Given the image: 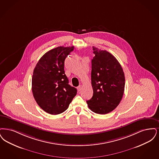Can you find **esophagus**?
I'll use <instances>...</instances> for the list:
<instances>
[{"label": "esophagus", "instance_id": "obj_1", "mask_svg": "<svg viewBox=\"0 0 159 159\" xmlns=\"http://www.w3.org/2000/svg\"><path fill=\"white\" fill-rule=\"evenodd\" d=\"M81 89H82V86H81V85H79V86L77 87V89H78V91H81Z\"/></svg>", "mask_w": 159, "mask_h": 159}]
</instances>
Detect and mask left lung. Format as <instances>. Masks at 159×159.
Listing matches in <instances>:
<instances>
[{
  "label": "left lung",
  "instance_id": "obj_1",
  "mask_svg": "<svg viewBox=\"0 0 159 159\" xmlns=\"http://www.w3.org/2000/svg\"><path fill=\"white\" fill-rule=\"evenodd\" d=\"M95 56L91 61L93 96L87 101L90 110L104 115L113 111L123 97L124 72L117 59L106 50L93 47Z\"/></svg>",
  "mask_w": 159,
  "mask_h": 159
}]
</instances>
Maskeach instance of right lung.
<instances>
[{"label": "right lung", "instance_id": "1", "mask_svg": "<svg viewBox=\"0 0 159 159\" xmlns=\"http://www.w3.org/2000/svg\"><path fill=\"white\" fill-rule=\"evenodd\" d=\"M74 46H60L46 52L35 67L32 91L37 103L46 112L57 115L66 111L77 90L69 85L65 74L66 57Z\"/></svg>", "mask_w": 159, "mask_h": 159}]
</instances>
